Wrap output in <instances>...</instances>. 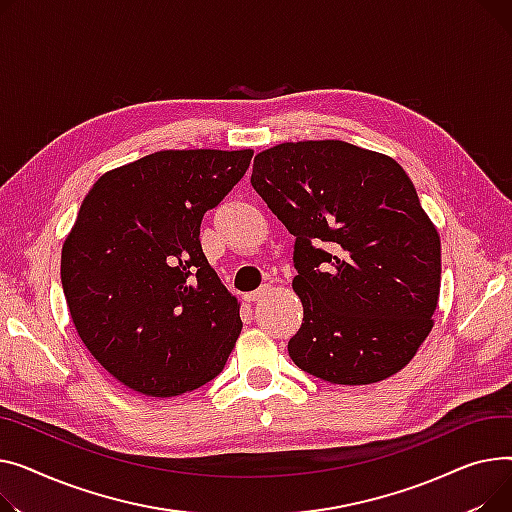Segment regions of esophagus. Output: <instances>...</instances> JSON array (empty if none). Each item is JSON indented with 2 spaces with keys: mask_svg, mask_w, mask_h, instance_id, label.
I'll list each match as a JSON object with an SVG mask.
<instances>
[{
  "mask_svg": "<svg viewBox=\"0 0 512 512\" xmlns=\"http://www.w3.org/2000/svg\"><path fill=\"white\" fill-rule=\"evenodd\" d=\"M268 285H262L260 289H256V291H252V293H246V302H256V299H260V297H264L266 293H268Z\"/></svg>",
  "mask_w": 512,
  "mask_h": 512,
  "instance_id": "esophagus-1",
  "label": "esophagus"
}]
</instances>
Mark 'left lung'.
<instances>
[{
  "mask_svg": "<svg viewBox=\"0 0 512 512\" xmlns=\"http://www.w3.org/2000/svg\"><path fill=\"white\" fill-rule=\"evenodd\" d=\"M252 186L295 235V366L347 386L403 370L440 297V235L405 169L343 140L283 142L256 155Z\"/></svg>",
  "mask_w": 512,
  "mask_h": 512,
  "instance_id": "obj_1",
  "label": "left lung"
}]
</instances>
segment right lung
<instances>
[{
  "label": "right lung",
  "mask_w": 512,
  "mask_h": 512,
  "mask_svg": "<svg viewBox=\"0 0 512 512\" xmlns=\"http://www.w3.org/2000/svg\"><path fill=\"white\" fill-rule=\"evenodd\" d=\"M254 150H159L103 173L62 248L76 333L146 397L200 388L242 333L239 302L200 246V221L244 177Z\"/></svg>",
  "instance_id": "obj_1"
}]
</instances>
